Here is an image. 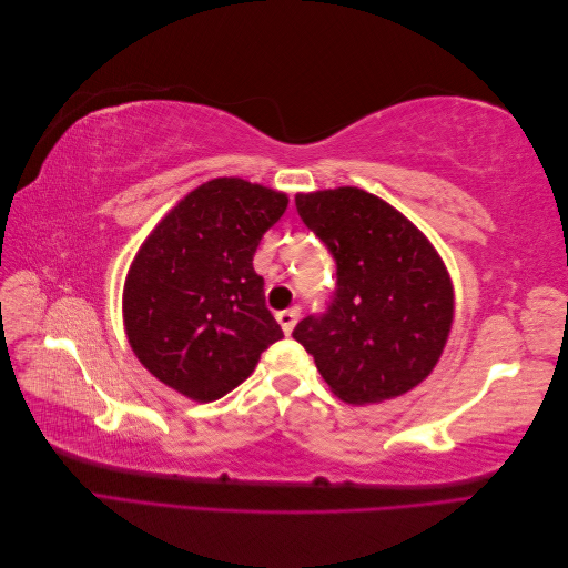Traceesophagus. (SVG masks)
I'll return each instance as SVG.
<instances>
[{
    "label": "esophagus",
    "mask_w": 568,
    "mask_h": 568,
    "mask_svg": "<svg viewBox=\"0 0 568 568\" xmlns=\"http://www.w3.org/2000/svg\"><path fill=\"white\" fill-rule=\"evenodd\" d=\"M298 315H301L298 307H288V311L277 313V322H280L282 332H284L286 336H288L291 332H294V326H296V322H298Z\"/></svg>",
    "instance_id": "34e87169"
}]
</instances>
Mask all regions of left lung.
Masks as SVG:
<instances>
[{
    "label": "left lung",
    "instance_id": "obj_1",
    "mask_svg": "<svg viewBox=\"0 0 568 568\" xmlns=\"http://www.w3.org/2000/svg\"><path fill=\"white\" fill-rule=\"evenodd\" d=\"M296 209L336 261L329 311L294 338L348 405L398 398L434 372L455 320V288L426 234L357 186L296 194Z\"/></svg>",
    "mask_w": 568,
    "mask_h": 568
}]
</instances>
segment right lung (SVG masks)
Segmentation results:
<instances>
[{"label":"right lung","instance_id":"add662e5","mask_svg":"<svg viewBox=\"0 0 568 568\" xmlns=\"http://www.w3.org/2000/svg\"><path fill=\"white\" fill-rule=\"evenodd\" d=\"M286 205L277 189L215 178L170 209L136 251L123 286L128 343L184 398H222L284 336L253 253Z\"/></svg>","mask_w":568,"mask_h":568}]
</instances>
